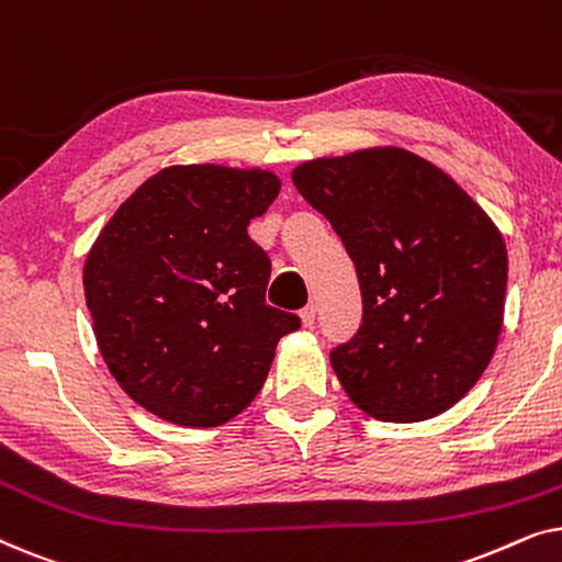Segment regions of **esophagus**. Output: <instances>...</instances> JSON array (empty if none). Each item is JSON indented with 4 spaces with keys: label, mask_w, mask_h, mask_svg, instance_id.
I'll list each match as a JSON object with an SVG mask.
<instances>
[{
    "label": "esophagus",
    "mask_w": 562,
    "mask_h": 562,
    "mask_svg": "<svg viewBox=\"0 0 562 562\" xmlns=\"http://www.w3.org/2000/svg\"><path fill=\"white\" fill-rule=\"evenodd\" d=\"M299 317H302V325L304 327H312L314 325V317H317V306H314V304L304 306V310L299 312Z\"/></svg>",
    "instance_id": "esophagus-1"
}]
</instances>
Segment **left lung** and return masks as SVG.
Returning <instances> with one entry per match:
<instances>
[{"mask_svg":"<svg viewBox=\"0 0 562 562\" xmlns=\"http://www.w3.org/2000/svg\"><path fill=\"white\" fill-rule=\"evenodd\" d=\"M352 258L363 325L329 352L360 412L425 422L486 371L504 325L506 260L494 220L442 168L394 145L291 171Z\"/></svg>","mask_w":562,"mask_h":562,"instance_id":"1","label":"left lung"}]
</instances>
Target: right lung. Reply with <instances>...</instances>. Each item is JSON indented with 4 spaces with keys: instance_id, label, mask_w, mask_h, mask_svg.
<instances>
[{
    "instance_id": "1",
    "label": "right lung",
    "mask_w": 562,
    "mask_h": 562,
    "mask_svg": "<svg viewBox=\"0 0 562 562\" xmlns=\"http://www.w3.org/2000/svg\"><path fill=\"white\" fill-rule=\"evenodd\" d=\"M266 168L168 166L91 245L83 296L106 368L145 412L220 427L250 406L296 314L266 304L271 260L248 225L279 196Z\"/></svg>"
}]
</instances>
